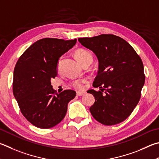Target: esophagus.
<instances>
[{"label":"esophagus","instance_id":"34e87169","mask_svg":"<svg viewBox=\"0 0 159 159\" xmlns=\"http://www.w3.org/2000/svg\"><path fill=\"white\" fill-rule=\"evenodd\" d=\"M85 92H80V91H79V92H76V95H77V96H79V97L83 96V95H85Z\"/></svg>","mask_w":159,"mask_h":159}]
</instances>
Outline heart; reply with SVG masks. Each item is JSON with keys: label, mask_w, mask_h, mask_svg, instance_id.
<instances>
[{"label": "heart", "mask_w": 159, "mask_h": 159, "mask_svg": "<svg viewBox=\"0 0 159 159\" xmlns=\"http://www.w3.org/2000/svg\"><path fill=\"white\" fill-rule=\"evenodd\" d=\"M74 56L82 66L84 65L86 63L90 61H92V55L88 50L85 48H78L74 52ZM87 82L85 79H76L72 81L71 85L76 89H81L84 83Z\"/></svg>", "instance_id": "1"}]
</instances>
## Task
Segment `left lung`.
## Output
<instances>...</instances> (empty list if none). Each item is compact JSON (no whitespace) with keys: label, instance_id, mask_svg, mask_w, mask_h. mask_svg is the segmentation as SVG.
Returning <instances> with one entry per match:
<instances>
[{"label":"left lung","instance_id":"1","mask_svg":"<svg viewBox=\"0 0 159 159\" xmlns=\"http://www.w3.org/2000/svg\"><path fill=\"white\" fill-rule=\"evenodd\" d=\"M94 52L99 71L93 87L88 91L95 97L89 111L95 120L104 125L125 120L139 102L145 76L142 60L129 43L111 34L78 39Z\"/></svg>","mask_w":159,"mask_h":159}]
</instances>
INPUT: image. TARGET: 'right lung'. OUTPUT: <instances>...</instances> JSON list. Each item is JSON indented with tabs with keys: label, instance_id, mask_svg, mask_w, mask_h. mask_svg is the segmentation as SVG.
<instances>
[{
	"label": "right lung",
	"instance_id": "right-lung-1",
	"mask_svg": "<svg viewBox=\"0 0 159 159\" xmlns=\"http://www.w3.org/2000/svg\"><path fill=\"white\" fill-rule=\"evenodd\" d=\"M76 39L44 38L32 44L16 62L13 94L23 115L40 129L53 127L64 119L67 104L76 92L66 89L56 94L51 80L57 76V61L74 47Z\"/></svg>",
	"mask_w": 159,
	"mask_h": 159
}]
</instances>
